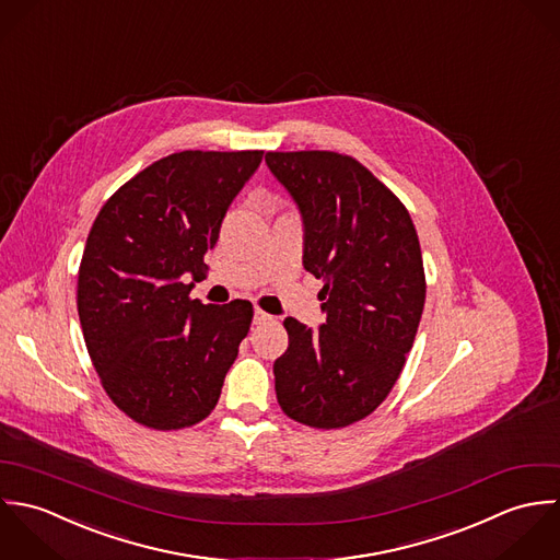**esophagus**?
<instances>
[{"label":"esophagus","mask_w":560,"mask_h":560,"mask_svg":"<svg viewBox=\"0 0 560 560\" xmlns=\"http://www.w3.org/2000/svg\"><path fill=\"white\" fill-rule=\"evenodd\" d=\"M270 320H272L270 314H266V312H261V310H255V316H253V323H255V325H266V323H270Z\"/></svg>","instance_id":"obj_1"}]
</instances>
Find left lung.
<instances>
[{"label": "left lung", "instance_id": "obj_1", "mask_svg": "<svg viewBox=\"0 0 560 560\" xmlns=\"http://www.w3.org/2000/svg\"><path fill=\"white\" fill-rule=\"evenodd\" d=\"M270 173L305 224L303 266L323 279L327 323L294 318L275 361L283 413L312 429L368 418L398 381L427 299L420 240L400 199L361 162L336 151H268Z\"/></svg>", "mask_w": 560, "mask_h": 560}]
</instances>
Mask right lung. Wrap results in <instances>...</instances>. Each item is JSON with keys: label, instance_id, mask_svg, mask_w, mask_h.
I'll return each mask as SVG.
<instances>
[{"label": "right lung", "instance_id": "add662e5", "mask_svg": "<svg viewBox=\"0 0 560 560\" xmlns=\"http://www.w3.org/2000/svg\"><path fill=\"white\" fill-rule=\"evenodd\" d=\"M264 151H179L122 184L91 226L78 314L114 405L153 431H179L217 407L253 320L248 301L190 299L226 208Z\"/></svg>", "mask_w": 560, "mask_h": 560}]
</instances>
